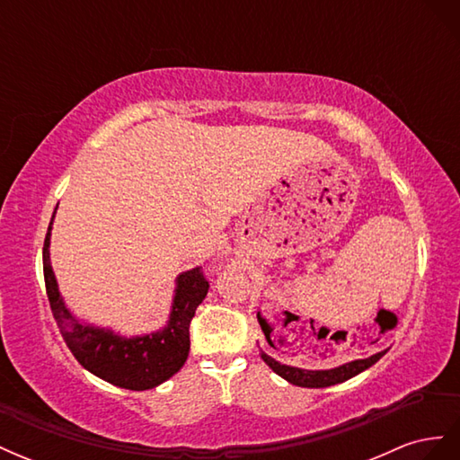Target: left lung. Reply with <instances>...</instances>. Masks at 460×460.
I'll return each instance as SVG.
<instances>
[{"mask_svg": "<svg viewBox=\"0 0 460 460\" xmlns=\"http://www.w3.org/2000/svg\"><path fill=\"white\" fill-rule=\"evenodd\" d=\"M385 355V351L376 353L368 358H358L353 360V363H347L341 365L338 368H332V370H303V368H296V367H288L278 363L272 357H269L264 351H261V358L267 363L278 376H282L284 380H288L289 384L299 385V387H328V385H336L341 384L345 380L353 378V376L360 374L363 370L370 368L374 363H378V360Z\"/></svg>", "mask_w": 460, "mask_h": 460, "instance_id": "1", "label": "left lung"}]
</instances>
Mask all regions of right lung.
Instances as JSON below:
<instances>
[{
    "label": "right lung",
    "mask_w": 460,
    "mask_h": 460,
    "mask_svg": "<svg viewBox=\"0 0 460 460\" xmlns=\"http://www.w3.org/2000/svg\"><path fill=\"white\" fill-rule=\"evenodd\" d=\"M51 222L44 240L46 291L55 323L75 358L97 378L132 392H144L169 380L186 363L190 353V323L208 291V280L201 267L178 276L166 328L142 338H120L105 328L80 324L65 307L49 262Z\"/></svg>",
    "instance_id": "right-lung-1"
}]
</instances>
